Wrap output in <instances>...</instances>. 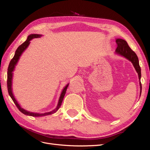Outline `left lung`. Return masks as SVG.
<instances>
[{"instance_id": "1", "label": "left lung", "mask_w": 150, "mask_h": 150, "mask_svg": "<svg viewBox=\"0 0 150 150\" xmlns=\"http://www.w3.org/2000/svg\"><path fill=\"white\" fill-rule=\"evenodd\" d=\"M116 42L117 44V48L116 49V53L120 54L122 56H124L133 63L136 71H137L138 74L139 79H140L142 74H141V68L139 64V61L137 55L133 51H132V49L129 47L128 44L126 40L121 39H117L116 40ZM139 84L141 89V93H142V83H139Z\"/></svg>"}]
</instances>
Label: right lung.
Listing matches in <instances>:
<instances>
[{"label": "right lung", "mask_w": 150, "mask_h": 150, "mask_svg": "<svg viewBox=\"0 0 150 150\" xmlns=\"http://www.w3.org/2000/svg\"><path fill=\"white\" fill-rule=\"evenodd\" d=\"M40 36H41V35H40V34H31V35H29L28 39H27L25 41L24 43H22L21 45V46H19V47H18V48L17 49V50L16 51L15 55L11 59V61L9 63V65H8V69H7V89H8V94H9V96L12 98V101L16 104V106H17V108L19 109V110L21 112H22L24 115L31 116H46V115H51V114H53V113H54V112H56L59 110V108L61 105L62 100H63V99H64V95L66 93V90H67V88L68 87V85H69V84H67L66 86V87L64 88V89L62 90V93L61 94V96L59 98V102H58V104H57V107H56L55 110H54L53 111L48 112L42 113V114H39V113L30 112H29V111H26V110H24V109H22V108H21V106H19V104H18V103L16 101V99H15V98L13 97V95L12 91V88H11V86H12V71H13V69H14L15 66L16 65L17 62L18 60H19V57L21 56L22 53L23 52L24 50L27 47H28V46L29 45L30 40L31 39H33V38H40Z\"/></svg>", "instance_id": "right-lung-1"}]
</instances>
